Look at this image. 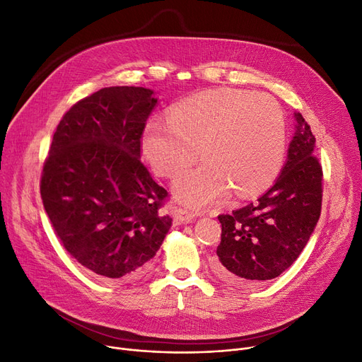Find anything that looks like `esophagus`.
Masks as SVG:
<instances>
[{"label": "esophagus", "mask_w": 362, "mask_h": 362, "mask_svg": "<svg viewBox=\"0 0 362 362\" xmlns=\"http://www.w3.org/2000/svg\"><path fill=\"white\" fill-rule=\"evenodd\" d=\"M173 217L177 224H183V223H191L197 217V214L192 211L185 210V208H175Z\"/></svg>", "instance_id": "1"}]
</instances>
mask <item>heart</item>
<instances>
[{
    "label": "heart",
    "mask_w": 362,
    "mask_h": 362,
    "mask_svg": "<svg viewBox=\"0 0 362 362\" xmlns=\"http://www.w3.org/2000/svg\"><path fill=\"white\" fill-rule=\"evenodd\" d=\"M142 154L157 175L175 179L191 167L201 148L205 163L183 175L175 197L192 208L218 204L230 194L245 198L270 186L286 152V120L265 93L214 89L151 119Z\"/></svg>",
    "instance_id": "b5f03b06"
}]
</instances>
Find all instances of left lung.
Instances as JSON below:
<instances>
[{"instance_id":"obj_1","label":"left lung","mask_w":362,"mask_h":362,"mask_svg":"<svg viewBox=\"0 0 362 362\" xmlns=\"http://www.w3.org/2000/svg\"><path fill=\"white\" fill-rule=\"evenodd\" d=\"M295 133L280 176L255 202L221 214L214 273L235 286L272 280L289 269L321 213L322 170L310 124L295 111Z\"/></svg>"}]
</instances>
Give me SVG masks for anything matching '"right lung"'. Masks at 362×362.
Masks as SVG:
<instances>
[{"mask_svg":"<svg viewBox=\"0 0 362 362\" xmlns=\"http://www.w3.org/2000/svg\"><path fill=\"white\" fill-rule=\"evenodd\" d=\"M154 90L103 88L76 103L57 126L44 163L41 198L66 251L112 281L142 277L170 229L168 194L141 161Z\"/></svg>","mask_w":362,"mask_h":362,"instance_id":"add662e5","label":"right lung"}]
</instances>
